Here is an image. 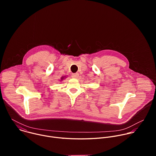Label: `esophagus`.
<instances>
[{
	"label": "esophagus",
	"mask_w": 156,
	"mask_h": 156,
	"mask_svg": "<svg viewBox=\"0 0 156 156\" xmlns=\"http://www.w3.org/2000/svg\"><path fill=\"white\" fill-rule=\"evenodd\" d=\"M79 76V74L78 73H73L72 75V77L73 78H77Z\"/></svg>",
	"instance_id": "obj_1"
}]
</instances>
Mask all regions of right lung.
Wrapping results in <instances>:
<instances>
[{
    "label": "right lung",
    "instance_id": "obj_1",
    "mask_svg": "<svg viewBox=\"0 0 156 156\" xmlns=\"http://www.w3.org/2000/svg\"><path fill=\"white\" fill-rule=\"evenodd\" d=\"M63 77H62V78H61V80H63Z\"/></svg>",
    "mask_w": 156,
    "mask_h": 156
}]
</instances>
